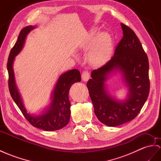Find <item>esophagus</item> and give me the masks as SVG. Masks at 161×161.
<instances>
[{"label":"esophagus","mask_w":161,"mask_h":161,"mask_svg":"<svg viewBox=\"0 0 161 161\" xmlns=\"http://www.w3.org/2000/svg\"><path fill=\"white\" fill-rule=\"evenodd\" d=\"M90 78V73L88 71H84L81 74V79L84 81H87Z\"/></svg>","instance_id":"obj_1"}]
</instances>
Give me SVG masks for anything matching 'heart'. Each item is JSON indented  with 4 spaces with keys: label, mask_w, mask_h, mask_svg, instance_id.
<instances>
[{
    "label": "heart",
    "mask_w": 161,
    "mask_h": 161,
    "mask_svg": "<svg viewBox=\"0 0 161 161\" xmlns=\"http://www.w3.org/2000/svg\"><path fill=\"white\" fill-rule=\"evenodd\" d=\"M99 28H94L90 31L81 44L84 49L90 47L88 53V63L94 67H101L108 63L113 53V40L108 32L98 33Z\"/></svg>",
    "instance_id": "heart-1"
}]
</instances>
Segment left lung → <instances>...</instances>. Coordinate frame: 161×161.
Here are the masks:
<instances>
[{
	"label": "left lung",
	"mask_w": 161,
	"mask_h": 161,
	"mask_svg": "<svg viewBox=\"0 0 161 161\" xmlns=\"http://www.w3.org/2000/svg\"><path fill=\"white\" fill-rule=\"evenodd\" d=\"M123 37L109 61L94 70L87 87L98 120L108 126H117L137 116L150 92L149 62L133 31L121 23ZM119 71L129 88L125 100L111 96L104 83L110 74Z\"/></svg>",
	"instance_id": "left-lung-1"
}]
</instances>
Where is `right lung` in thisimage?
Wrapping results in <instances>:
<instances>
[{
    "instance_id": "right-lung-1",
    "label": "right lung",
    "mask_w": 161,
    "mask_h": 161,
    "mask_svg": "<svg viewBox=\"0 0 161 161\" xmlns=\"http://www.w3.org/2000/svg\"><path fill=\"white\" fill-rule=\"evenodd\" d=\"M34 26H28L19 32L18 38L10 52L7 63L9 73V89L11 96L23 115L31 125L38 129L46 131L59 130L69 122L71 110L69 92L71 86L81 81V75L77 69H72L60 75L52 93V101L48 108L42 114L33 116L27 112L24 105L21 95L15 84L13 64L15 57L21 52L28 34L35 28Z\"/></svg>"
}]
</instances>
